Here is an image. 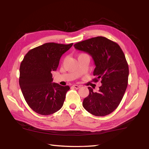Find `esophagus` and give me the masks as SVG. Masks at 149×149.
I'll list each match as a JSON object with an SVG mask.
<instances>
[{
  "mask_svg": "<svg viewBox=\"0 0 149 149\" xmlns=\"http://www.w3.org/2000/svg\"><path fill=\"white\" fill-rule=\"evenodd\" d=\"M73 86H74V88H75V89H79V88H80V86H79V85H77V84H74L73 85Z\"/></svg>",
  "mask_w": 149,
  "mask_h": 149,
  "instance_id": "34e87169",
  "label": "esophagus"
}]
</instances>
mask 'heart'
I'll return each instance as SVG.
<instances>
[{
  "label": "heart",
  "mask_w": 149,
  "mask_h": 149,
  "mask_svg": "<svg viewBox=\"0 0 149 149\" xmlns=\"http://www.w3.org/2000/svg\"><path fill=\"white\" fill-rule=\"evenodd\" d=\"M82 54H79V56H80V55H82Z\"/></svg>",
  "instance_id": "b5f03b06"
}]
</instances>
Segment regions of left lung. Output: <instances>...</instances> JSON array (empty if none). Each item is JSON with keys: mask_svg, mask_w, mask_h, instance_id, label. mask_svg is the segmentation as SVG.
I'll return each mask as SVG.
<instances>
[{"mask_svg": "<svg viewBox=\"0 0 149 149\" xmlns=\"http://www.w3.org/2000/svg\"><path fill=\"white\" fill-rule=\"evenodd\" d=\"M74 47L92 57L95 65L93 81L100 79L102 83L97 92L88 87L84 108L95 116L109 115L118 106L127 87L129 66L124 54L116 43L102 36L78 42Z\"/></svg>", "mask_w": 149, "mask_h": 149, "instance_id": "8db88e82", "label": "left lung"}]
</instances>
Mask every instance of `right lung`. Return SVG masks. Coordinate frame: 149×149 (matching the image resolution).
Wrapping results in <instances>:
<instances>
[{"label":"right lung","mask_w":149,"mask_h":149,"mask_svg":"<svg viewBox=\"0 0 149 149\" xmlns=\"http://www.w3.org/2000/svg\"><path fill=\"white\" fill-rule=\"evenodd\" d=\"M72 45L45 43L30 50L21 63L19 84L22 94L29 106L40 115H52L63 105L70 87L52 83V72Z\"/></svg>","instance_id":"right-lung-1"}]
</instances>
